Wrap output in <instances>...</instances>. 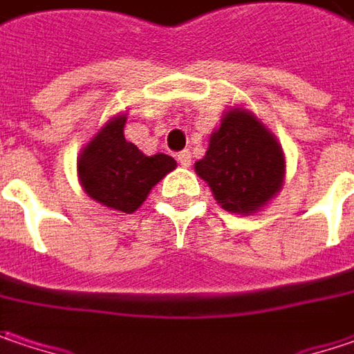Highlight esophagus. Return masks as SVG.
I'll return each instance as SVG.
<instances>
[{"label": "esophagus", "instance_id": "obj_1", "mask_svg": "<svg viewBox=\"0 0 354 354\" xmlns=\"http://www.w3.org/2000/svg\"><path fill=\"white\" fill-rule=\"evenodd\" d=\"M177 161H179L181 167H189V165H191V153L187 149L179 151V153H177Z\"/></svg>", "mask_w": 354, "mask_h": 354}]
</instances>
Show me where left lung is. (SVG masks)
Instances as JSON below:
<instances>
[{
  "instance_id": "obj_1",
  "label": "left lung",
  "mask_w": 354,
  "mask_h": 354,
  "mask_svg": "<svg viewBox=\"0 0 354 354\" xmlns=\"http://www.w3.org/2000/svg\"><path fill=\"white\" fill-rule=\"evenodd\" d=\"M215 199L231 213H253L283 185L285 157L277 139L249 111L231 109L195 163Z\"/></svg>"
}]
</instances>
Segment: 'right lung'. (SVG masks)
Masks as SVG:
<instances>
[{
	"mask_svg": "<svg viewBox=\"0 0 354 354\" xmlns=\"http://www.w3.org/2000/svg\"><path fill=\"white\" fill-rule=\"evenodd\" d=\"M127 117H115L83 149L77 163L85 193L105 207L133 213L169 171L175 159L165 153L143 155L123 135Z\"/></svg>",
	"mask_w": 354,
	"mask_h": 354,
	"instance_id": "obj_1",
	"label": "right lung"
}]
</instances>
